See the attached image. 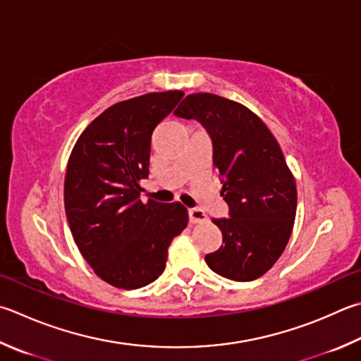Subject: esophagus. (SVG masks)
<instances>
[{"instance_id":"34e87169","label":"esophagus","mask_w":361,"mask_h":361,"mask_svg":"<svg viewBox=\"0 0 361 361\" xmlns=\"http://www.w3.org/2000/svg\"><path fill=\"white\" fill-rule=\"evenodd\" d=\"M208 221V216L202 212L199 208H191L189 209V222L191 224H200V222Z\"/></svg>"}]
</instances>
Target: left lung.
Wrapping results in <instances>:
<instances>
[{
	"mask_svg": "<svg viewBox=\"0 0 361 361\" xmlns=\"http://www.w3.org/2000/svg\"><path fill=\"white\" fill-rule=\"evenodd\" d=\"M175 116L197 120L213 142L227 219H213L222 246L205 262L227 279L254 281L284 252L297 213V185L278 140L243 104L212 93H192Z\"/></svg>",
	"mask_w": 361,
	"mask_h": 361,
	"instance_id": "8db88e82",
	"label": "left lung"
}]
</instances>
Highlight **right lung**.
Instances as JSON below:
<instances>
[{
    "label": "right lung",
    "mask_w": 361,
    "mask_h": 361,
    "mask_svg": "<svg viewBox=\"0 0 361 361\" xmlns=\"http://www.w3.org/2000/svg\"><path fill=\"white\" fill-rule=\"evenodd\" d=\"M183 96L173 90L116 102L85 128L71 152L64 208L72 237L93 271L116 289L158 279L170 243L188 226L180 202L139 199L153 130Z\"/></svg>",
    "instance_id": "right-lung-1"
}]
</instances>
